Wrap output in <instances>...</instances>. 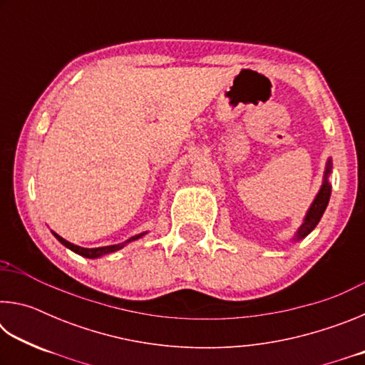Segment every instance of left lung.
<instances>
[{
	"mask_svg": "<svg viewBox=\"0 0 365 365\" xmlns=\"http://www.w3.org/2000/svg\"><path fill=\"white\" fill-rule=\"evenodd\" d=\"M329 174H330V163H329V165H327L325 182L322 185V188H320L317 197H316V200H314L311 209H309V212H307L306 219H304V224L301 225V228L298 230V235H296V237H298V238H304L306 235L311 233L314 228H316L320 217H322L324 212H325L327 205H329V200H330V193H331L330 183L327 182V175H329Z\"/></svg>",
	"mask_w": 365,
	"mask_h": 365,
	"instance_id": "obj_1",
	"label": "left lung"
}]
</instances>
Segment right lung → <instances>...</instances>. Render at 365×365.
Instances as JSON below:
<instances>
[{
	"instance_id": "add662e5",
	"label": "right lung",
	"mask_w": 365,
	"mask_h": 365,
	"mask_svg": "<svg viewBox=\"0 0 365 365\" xmlns=\"http://www.w3.org/2000/svg\"><path fill=\"white\" fill-rule=\"evenodd\" d=\"M145 233H140V235H137V237H133V238H130L128 240V242H133V240H138L140 237H143ZM54 237H56L61 243H63L66 248H69V250H72L73 252H77V255H80V256H83V257H90V259H95V257H100V256H103V255H106V252H114V251H117V250H120L123 245H113V246H103V248H82V246H77V245H72V243H69L67 242V240H64V238H61L59 235H56L54 233Z\"/></svg>"
}]
</instances>
